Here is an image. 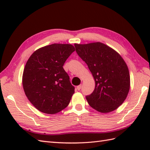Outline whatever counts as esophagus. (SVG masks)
I'll list each match as a JSON object with an SVG mask.
<instances>
[{"mask_svg":"<svg viewBox=\"0 0 150 150\" xmlns=\"http://www.w3.org/2000/svg\"><path fill=\"white\" fill-rule=\"evenodd\" d=\"M77 90H81V85H79V86H78L77 87Z\"/></svg>","mask_w":150,"mask_h":150,"instance_id":"esophagus-1","label":"esophagus"}]
</instances>
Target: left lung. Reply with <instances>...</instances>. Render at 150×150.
Segmentation results:
<instances>
[{"label": "left lung", "mask_w": 150, "mask_h": 150, "mask_svg": "<svg viewBox=\"0 0 150 150\" xmlns=\"http://www.w3.org/2000/svg\"><path fill=\"white\" fill-rule=\"evenodd\" d=\"M75 47L95 82L93 93L86 97L89 105L103 113L115 110L125 100L130 88L125 61L115 50L99 42L75 44Z\"/></svg>", "instance_id": "left-lung-1"}]
</instances>
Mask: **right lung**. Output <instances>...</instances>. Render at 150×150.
Listing matches in <instances>:
<instances>
[{
  "label": "right lung",
  "instance_id": "right-lung-1",
  "mask_svg": "<svg viewBox=\"0 0 150 150\" xmlns=\"http://www.w3.org/2000/svg\"><path fill=\"white\" fill-rule=\"evenodd\" d=\"M75 50L69 44H53L37 50L24 67L22 86L26 97L38 110L55 114L64 109L75 88L63 65Z\"/></svg>",
  "mask_w": 150,
  "mask_h": 150
}]
</instances>
